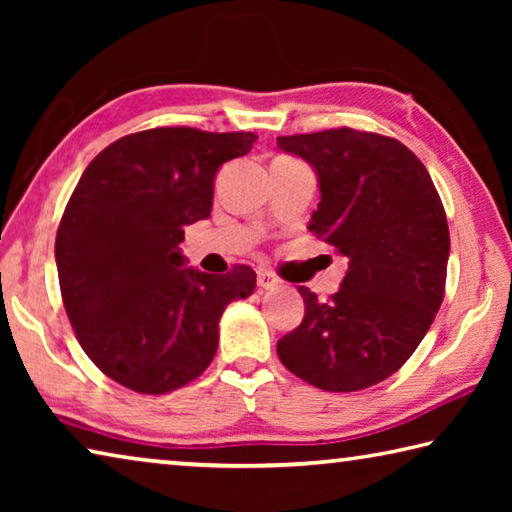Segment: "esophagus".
Segmentation results:
<instances>
[{
	"mask_svg": "<svg viewBox=\"0 0 512 512\" xmlns=\"http://www.w3.org/2000/svg\"><path fill=\"white\" fill-rule=\"evenodd\" d=\"M257 287L262 291H271V289L277 287V277L271 275V273H266V271H259L257 273Z\"/></svg>",
	"mask_w": 512,
	"mask_h": 512,
	"instance_id": "esophagus-1",
	"label": "esophagus"
}]
</instances>
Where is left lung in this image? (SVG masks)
Instances as JSON below:
<instances>
[{
    "instance_id": "1",
    "label": "left lung",
    "mask_w": 512,
    "mask_h": 512,
    "mask_svg": "<svg viewBox=\"0 0 512 512\" xmlns=\"http://www.w3.org/2000/svg\"><path fill=\"white\" fill-rule=\"evenodd\" d=\"M316 171L309 232L348 257L341 289L305 300L302 323L277 341L293 375L329 393L375 386L404 366L445 296L449 228L433 180L393 137L332 128L277 137Z\"/></svg>"
}]
</instances>
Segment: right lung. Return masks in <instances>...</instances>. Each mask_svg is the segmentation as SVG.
Wrapping results in <instances>:
<instances>
[{"mask_svg": "<svg viewBox=\"0 0 512 512\" xmlns=\"http://www.w3.org/2000/svg\"><path fill=\"white\" fill-rule=\"evenodd\" d=\"M255 133L151 128L106 146L76 185L56 235L65 311L103 375L162 395L210 366L219 320L255 291V271L185 266V225L212 212L214 178Z\"/></svg>", "mask_w": 512, "mask_h": 512, "instance_id": "right-lung-1", "label": "right lung"}]
</instances>
